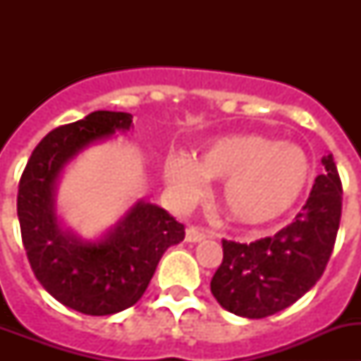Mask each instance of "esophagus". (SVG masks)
<instances>
[{
  "label": "esophagus",
  "mask_w": 361,
  "mask_h": 361,
  "mask_svg": "<svg viewBox=\"0 0 361 361\" xmlns=\"http://www.w3.org/2000/svg\"><path fill=\"white\" fill-rule=\"evenodd\" d=\"M206 238V231L200 228H195V226H190L186 229V242H200Z\"/></svg>",
  "instance_id": "esophagus-1"
}]
</instances>
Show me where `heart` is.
Masks as SVG:
<instances>
[{
  "instance_id": "heart-1",
  "label": "heart",
  "mask_w": 361,
  "mask_h": 361,
  "mask_svg": "<svg viewBox=\"0 0 361 361\" xmlns=\"http://www.w3.org/2000/svg\"><path fill=\"white\" fill-rule=\"evenodd\" d=\"M309 173L311 164L300 146L258 133L220 137L193 161L171 155L164 168L183 202L202 195L204 180H224L222 208L242 226L266 224L288 213L304 193Z\"/></svg>"
}]
</instances>
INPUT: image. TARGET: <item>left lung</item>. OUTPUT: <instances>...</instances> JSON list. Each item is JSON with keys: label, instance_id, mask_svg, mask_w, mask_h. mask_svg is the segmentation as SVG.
I'll list each match as a JSON object with an SVG mask.
<instances>
[{"label": "left lung", "instance_id": "1", "mask_svg": "<svg viewBox=\"0 0 361 361\" xmlns=\"http://www.w3.org/2000/svg\"><path fill=\"white\" fill-rule=\"evenodd\" d=\"M295 222L251 244L222 240L224 258L212 279V293L226 311L266 318L293 305L324 275L342 216V180L333 155L322 159Z\"/></svg>", "mask_w": 361, "mask_h": 361}]
</instances>
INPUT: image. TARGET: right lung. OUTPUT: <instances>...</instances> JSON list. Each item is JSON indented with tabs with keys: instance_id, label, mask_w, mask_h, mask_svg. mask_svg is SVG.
<instances>
[{
	"instance_id": "1",
	"label": "right lung",
	"mask_w": 361,
	"mask_h": 361,
	"mask_svg": "<svg viewBox=\"0 0 361 361\" xmlns=\"http://www.w3.org/2000/svg\"><path fill=\"white\" fill-rule=\"evenodd\" d=\"M130 114L92 111L41 139L19 180L18 216L28 262L57 302L90 317L139 302L164 251L183 242L184 226L157 204L139 200L99 240L63 229L56 190L63 168L81 149L132 128Z\"/></svg>"
}]
</instances>
